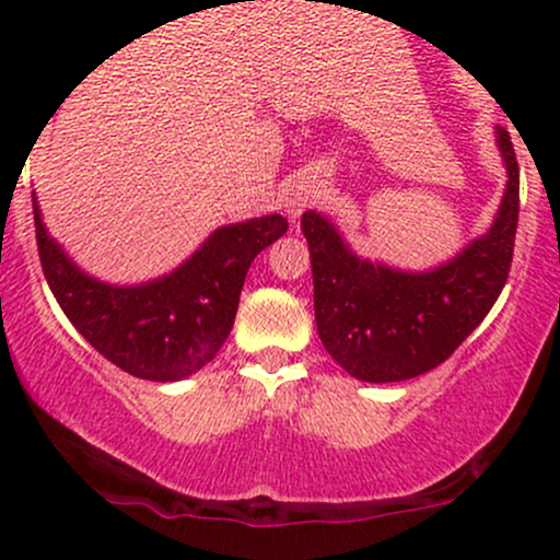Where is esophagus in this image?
Wrapping results in <instances>:
<instances>
[{"label": "esophagus", "instance_id": "1", "mask_svg": "<svg viewBox=\"0 0 560 560\" xmlns=\"http://www.w3.org/2000/svg\"><path fill=\"white\" fill-rule=\"evenodd\" d=\"M316 191L313 189H307V186H298V189H292L287 195V213H289V218H294V221H298V218L302 215V210L305 208H311L313 202H316Z\"/></svg>", "mask_w": 560, "mask_h": 560}]
</instances>
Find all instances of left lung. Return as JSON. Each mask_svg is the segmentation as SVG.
Segmentation results:
<instances>
[{"label":"left lung","mask_w":560,"mask_h":560,"mask_svg":"<svg viewBox=\"0 0 560 560\" xmlns=\"http://www.w3.org/2000/svg\"><path fill=\"white\" fill-rule=\"evenodd\" d=\"M505 191L487 234L429 271L361 258L331 218L302 215L311 249L313 307L326 352L350 376L405 382L445 363L485 320L511 271L518 223V163L505 128H494Z\"/></svg>","instance_id":"8db88e82"}]
</instances>
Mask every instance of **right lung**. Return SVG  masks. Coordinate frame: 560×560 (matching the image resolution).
<instances>
[{
  "instance_id": "add662e5",
  "label": "right lung",
  "mask_w": 560,
  "mask_h": 560,
  "mask_svg": "<svg viewBox=\"0 0 560 560\" xmlns=\"http://www.w3.org/2000/svg\"><path fill=\"white\" fill-rule=\"evenodd\" d=\"M38 258L70 324L100 355L147 382H182L226 342L258 253L287 234L279 213L215 229L182 266L141 284H107L75 266L42 221L34 195Z\"/></svg>"
}]
</instances>
